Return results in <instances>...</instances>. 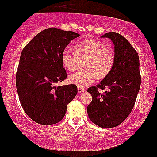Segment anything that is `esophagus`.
<instances>
[{"label": "esophagus", "instance_id": "obj_1", "mask_svg": "<svg viewBox=\"0 0 157 157\" xmlns=\"http://www.w3.org/2000/svg\"><path fill=\"white\" fill-rule=\"evenodd\" d=\"M85 91V89L84 88H78V93H82Z\"/></svg>", "mask_w": 157, "mask_h": 157}]
</instances>
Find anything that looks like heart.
Wrapping results in <instances>:
<instances>
[{
  "label": "heart",
  "mask_w": 157,
  "mask_h": 157,
  "mask_svg": "<svg viewBox=\"0 0 157 157\" xmlns=\"http://www.w3.org/2000/svg\"><path fill=\"white\" fill-rule=\"evenodd\" d=\"M75 52L66 49L62 53V63L70 71L77 68L79 59L88 58L85 65V71L75 72L69 76V82L78 88H85L98 78L106 77L112 70L115 56L111 49L95 40H86L77 43Z\"/></svg>",
  "instance_id": "b5f03b06"
}]
</instances>
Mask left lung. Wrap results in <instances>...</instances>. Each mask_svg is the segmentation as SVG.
<instances>
[{
  "instance_id": "8db88e82",
  "label": "left lung",
  "mask_w": 157,
  "mask_h": 157,
  "mask_svg": "<svg viewBox=\"0 0 157 157\" xmlns=\"http://www.w3.org/2000/svg\"><path fill=\"white\" fill-rule=\"evenodd\" d=\"M109 38L114 46V67L97 86L88 92L92 101L87 107L91 121L102 128L118 126L131 114L141 83L139 56L134 48L123 36L109 32L101 36ZM98 88H107L103 94Z\"/></svg>"
}]
</instances>
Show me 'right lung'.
<instances>
[{
  "label": "right lung",
  "instance_id": "1",
  "mask_svg": "<svg viewBox=\"0 0 157 157\" xmlns=\"http://www.w3.org/2000/svg\"><path fill=\"white\" fill-rule=\"evenodd\" d=\"M78 36L72 31L48 28L36 35L21 52L16 74L18 96L26 114L40 124L59 122L77 94L75 85H55L67 77L62 53Z\"/></svg>",
  "mask_w": 157,
  "mask_h": 157
}]
</instances>
